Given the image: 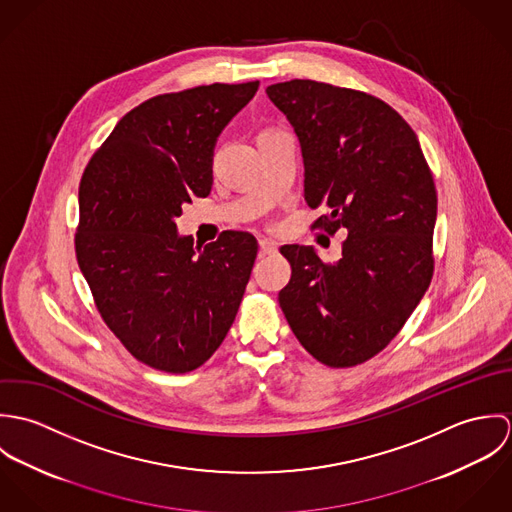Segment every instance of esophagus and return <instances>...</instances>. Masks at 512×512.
<instances>
[{
	"mask_svg": "<svg viewBox=\"0 0 512 512\" xmlns=\"http://www.w3.org/2000/svg\"><path fill=\"white\" fill-rule=\"evenodd\" d=\"M260 254L262 256H268V254H276L278 252V244L270 238H260Z\"/></svg>",
	"mask_w": 512,
	"mask_h": 512,
	"instance_id": "1",
	"label": "esophagus"
}]
</instances>
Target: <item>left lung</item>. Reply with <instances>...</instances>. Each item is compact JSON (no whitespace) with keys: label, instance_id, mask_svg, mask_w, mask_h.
Returning <instances> with one entry per match:
<instances>
[{"label":"left lung","instance_id":"left-lung-1","mask_svg":"<svg viewBox=\"0 0 512 512\" xmlns=\"http://www.w3.org/2000/svg\"><path fill=\"white\" fill-rule=\"evenodd\" d=\"M299 138L313 222L347 232L341 260L286 244L292 266L280 307L303 349L349 368L378 355L404 327L434 276L438 193L410 124L384 100L317 80L266 88Z\"/></svg>","mask_w":512,"mask_h":512}]
</instances>
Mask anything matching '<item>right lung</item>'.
I'll return each mask as SVG.
<instances>
[{
  "label": "right lung",
  "mask_w": 512,
  "mask_h": 512,
  "mask_svg": "<svg viewBox=\"0 0 512 512\" xmlns=\"http://www.w3.org/2000/svg\"><path fill=\"white\" fill-rule=\"evenodd\" d=\"M260 82L205 84L130 110L78 185L74 252L94 305L140 363L173 374L205 365L240 307L258 242L224 230L203 250L175 219L213 183L220 132Z\"/></svg>",
  "instance_id": "add662e5"
}]
</instances>
